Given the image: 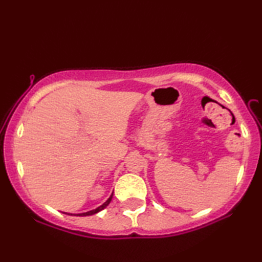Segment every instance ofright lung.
<instances>
[{
    "mask_svg": "<svg viewBox=\"0 0 262 262\" xmlns=\"http://www.w3.org/2000/svg\"><path fill=\"white\" fill-rule=\"evenodd\" d=\"M112 198H113V193L111 194V196L107 199V201H106L105 203H103V205H101L100 207H98V208H96V209H94V210H90V211H88V212H82V214H77V216H90V215H94V214H97V212H99L100 210H103V209H105L106 207H107L108 205H110V202L112 201ZM68 215H70V214H68Z\"/></svg>",
    "mask_w": 262,
    "mask_h": 262,
    "instance_id": "1",
    "label": "right lung"
}]
</instances>
